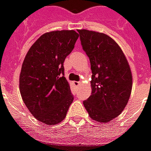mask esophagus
Instances as JSON below:
<instances>
[{
    "label": "esophagus",
    "instance_id": "esophagus-1",
    "mask_svg": "<svg viewBox=\"0 0 151 151\" xmlns=\"http://www.w3.org/2000/svg\"><path fill=\"white\" fill-rule=\"evenodd\" d=\"M73 84H74L75 86H79L80 84H81V83H80V82H77V81H74V82H73Z\"/></svg>",
    "mask_w": 151,
    "mask_h": 151
}]
</instances>
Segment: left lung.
<instances>
[{
	"instance_id": "8db88e82",
	"label": "left lung",
	"mask_w": 151,
	"mask_h": 151,
	"mask_svg": "<svg viewBox=\"0 0 151 151\" xmlns=\"http://www.w3.org/2000/svg\"><path fill=\"white\" fill-rule=\"evenodd\" d=\"M78 32L93 73L92 95L83 105L91 118L108 122L122 113L130 98L131 68L122 50L111 37L87 29Z\"/></svg>"
}]
</instances>
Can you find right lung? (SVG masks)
<instances>
[{
    "label": "right lung",
    "mask_w": 151,
    "mask_h": 151,
    "mask_svg": "<svg viewBox=\"0 0 151 151\" xmlns=\"http://www.w3.org/2000/svg\"><path fill=\"white\" fill-rule=\"evenodd\" d=\"M74 30L45 33L29 50L19 75V91L30 113L41 122L56 125L73 101L63 77V63L74 49Z\"/></svg>",
    "instance_id": "add662e5"
}]
</instances>
